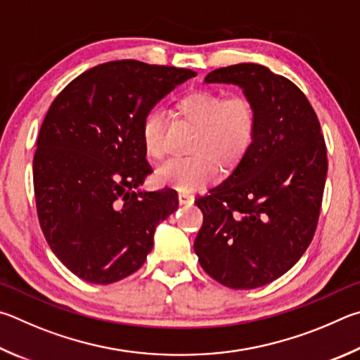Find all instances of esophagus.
I'll return each instance as SVG.
<instances>
[{"label":"esophagus","mask_w":360,"mask_h":360,"mask_svg":"<svg viewBox=\"0 0 360 360\" xmlns=\"http://www.w3.org/2000/svg\"><path fill=\"white\" fill-rule=\"evenodd\" d=\"M179 200H180V204H193V200H194V196L191 193H179Z\"/></svg>","instance_id":"34e87169"}]
</instances>
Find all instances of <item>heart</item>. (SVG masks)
Segmentation results:
<instances>
[{
	"label": "heart",
	"instance_id": "obj_1",
	"mask_svg": "<svg viewBox=\"0 0 360 360\" xmlns=\"http://www.w3.org/2000/svg\"><path fill=\"white\" fill-rule=\"evenodd\" d=\"M175 115L194 129L188 153L156 170L155 180L176 191L191 193L217 180L219 169L229 174L248 156L257 131V110L245 94L193 90L175 101ZM145 155L161 161L167 155L166 123L160 110L151 109L141 120Z\"/></svg>",
	"mask_w": 360,
	"mask_h": 360
}]
</instances>
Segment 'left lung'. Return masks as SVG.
<instances>
[{
	"instance_id": "obj_1",
	"label": "left lung",
	"mask_w": 360,
	"mask_h": 360,
	"mask_svg": "<svg viewBox=\"0 0 360 360\" xmlns=\"http://www.w3.org/2000/svg\"><path fill=\"white\" fill-rule=\"evenodd\" d=\"M207 84H236L257 110L248 156L228 180L199 196L204 215L194 251L213 280L255 289L297 262L316 231L327 150L310 101L291 80L253 63L219 68Z\"/></svg>"
}]
</instances>
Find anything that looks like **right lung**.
Listing matches in <instances>:
<instances>
[{
    "instance_id": "1",
    "label": "right lung",
    "mask_w": 360,
    "mask_h": 360,
    "mask_svg": "<svg viewBox=\"0 0 360 360\" xmlns=\"http://www.w3.org/2000/svg\"><path fill=\"white\" fill-rule=\"evenodd\" d=\"M190 69L137 60L88 69L49 107L33 158L36 210L55 256L88 283L143 266L155 228L179 207L172 188L136 191L151 169L141 120Z\"/></svg>"
}]
</instances>
